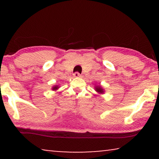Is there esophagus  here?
<instances>
[{
  "instance_id": "34e87169",
  "label": "esophagus",
  "mask_w": 159,
  "mask_h": 159,
  "mask_svg": "<svg viewBox=\"0 0 159 159\" xmlns=\"http://www.w3.org/2000/svg\"><path fill=\"white\" fill-rule=\"evenodd\" d=\"M73 75H74V77H81V75H80L79 72H77H77L74 73Z\"/></svg>"
}]
</instances>
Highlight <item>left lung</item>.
<instances>
[{
	"label": "left lung",
	"instance_id": "left-lung-1",
	"mask_svg": "<svg viewBox=\"0 0 159 159\" xmlns=\"http://www.w3.org/2000/svg\"><path fill=\"white\" fill-rule=\"evenodd\" d=\"M95 90H96L97 92L98 93H103V90L101 88V87H96V88H95Z\"/></svg>",
	"mask_w": 159,
	"mask_h": 159
}]
</instances>
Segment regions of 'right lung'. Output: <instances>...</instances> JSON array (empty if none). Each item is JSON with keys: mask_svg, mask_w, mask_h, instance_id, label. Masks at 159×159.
<instances>
[{"mask_svg": "<svg viewBox=\"0 0 159 159\" xmlns=\"http://www.w3.org/2000/svg\"><path fill=\"white\" fill-rule=\"evenodd\" d=\"M57 89H58V86H55V87H53V90H57Z\"/></svg>", "mask_w": 159, "mask_h": 159, "instance_id": "1", "label": "right lung"}]
</instances>
